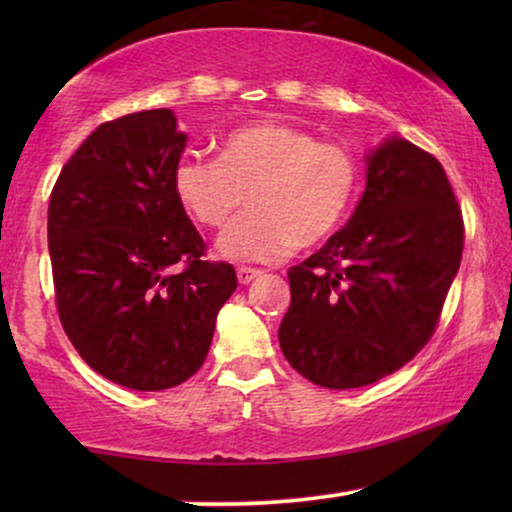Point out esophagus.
<instances>
[{
  "instance_id": "34e87169",
  "label": "esophagus",
  "mask_w": 512,
  "mask_h": 512,
  "mask_svg": "<svg viewBox=\"0 0 512 512\" xmlns=\"http://www.w3.org/2000/svg\"><path fill=\"white\" fill-rule=\"evenodd\" d=\"M261 275H263V272L258 268H247V265H240V268H237V282H240V284L254 282V279L261 277Z\"/></svg>"
}]
</instances>
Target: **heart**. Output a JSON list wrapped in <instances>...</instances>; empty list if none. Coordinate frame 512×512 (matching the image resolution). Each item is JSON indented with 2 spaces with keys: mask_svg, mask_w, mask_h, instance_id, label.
Wrapping results in <instances>:
<instances>
[{
  "mask_svg": "<svg viewBox=\"0 0 512 512\" xmlns=\"http://www.w3.org/2000/svg\"><path fill=\"white\" fill-rule=\"evenodd\" d=\"M174 193L200 226L221 228L230 261H279L293 249L328 240L347 219L361 186L359 160L347 146L319 142L282 121L240 125L221 137L216 158L184 153L174 165Z\"/></svg>",
  "mask_w": 512,
  "mask_h": 512,
  "instance_id": "1",
  "label": "heart"
}]
</instances>
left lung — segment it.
Instances as JSON below:
<instances>
[{"label":"left lung","mask_w":512,"mask_h":512,"mask_svg":"<svg viewBox=\"0 0 512 512\" xmlns=\"http://www.w3.org/2000/svg\"><path fill=\"white\" fill-rule=\"evenodd\" d=\"M349 223L289 270L279 326L286 361L326 389L366 387L422 352L464 251V216L443 165L391 137L368 156Z\"/></svg>","instance_id":"left-lung-1"}]
</instances>
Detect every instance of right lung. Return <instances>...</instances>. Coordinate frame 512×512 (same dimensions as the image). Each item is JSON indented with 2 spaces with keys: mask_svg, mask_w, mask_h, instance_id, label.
Listing matches in <instances>:
<instances>
[{
  "mask_svg": "<svg viewBox=\"0 0 512 512\" xmlns=\"http://www.w3.org/2000/svg\"><path fill=\"white\" fill-rule=\"evenodd\" d=\"M186 146L170 109L107 121L62 167L48 202L55 307L95 373L160 391L198 373L235 268L207 244L174 193Z\"/></svg>",
  "mask_w": 512,
  "mask_h": 512,
  "instance_id": "1",
  "label": "right lung"
}]
</instances>
